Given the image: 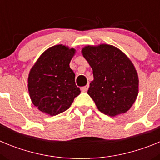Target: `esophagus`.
<instances>
[{
	"label": "esophagus",
	"mask_w": 160,
	"mask_h": 160,
	"mask_svg": "<svg viewBox=\"0 0 160 160\" xmlns=\"http://www.w3.org/2000/svg\"><path fill=\"white\" fill-rule=\"evenodd\" d=\"M89 88V85H87V86H85V87H82L81 88V90L82 91V92H87V90H88Z\"/></svg>",
	"instance_id": "1"
}]
</instances>
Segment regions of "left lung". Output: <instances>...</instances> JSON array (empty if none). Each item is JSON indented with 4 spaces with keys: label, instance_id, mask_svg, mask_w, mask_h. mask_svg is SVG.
<instances>
[{
    "label": "left lung",
    "instance_id": "1",
    "mask_svg": "<svg viewBox=\"0 0 160 160\" xmlns=\"http://www.w3.org/2000/svg\"><path fill=\"white\" fill-rule=\"evenodd\" d=\"M93 70L87 91L98 111L109 116L126 113L138 93V77L131 61L111 45L87 46L82 49Z\"/></svg>",
    "mask_w": 160,
    "mask_h": 160
}]
</instances>
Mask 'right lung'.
Masks as SVG:
<instances>
[{
	"label": "right lung",
	"instance_id": "add662e5",
	"mask_svg": "<svg viewBox=\"0 0 160 160\" xmlns=\"http://www.w3.org/2000/svg\"><path fill=\"white\" fill-rule=\"evenodd\" d=\"M75 49L57 45L46 49L29 72L28 90L32 104L54 116L71 106L81 91L70 62Z\"/></svg>",
	"mask_w": 160,
	"mask_h": 160
}]
</instances>
